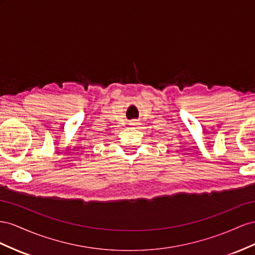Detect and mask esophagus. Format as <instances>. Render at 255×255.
<instances>
[{"label": "esophagus", "instance_id": "esophagus-1", "mask_svg": "<svg viewBox=\"0 0 255 255\" xmlns=\"http://www.w3.org/2000/svg\"><path fill=\"white\" fill-rule=\"evenodd\" d=\"M129 125H130V127H131V128H137V126H139L140 124L137 123V122H135V121H131V122L129 123Z\"/></svg>", "mask_w": 255, "mask_h": 255}]
</instances>
